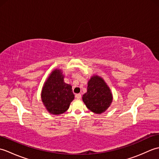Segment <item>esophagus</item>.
<instances>
[{
    "mask_svg": "<svg viewBox=\"0 0 159 159\" xmlns=\"http://www.w3.org/2000/svg\"><path fill=\"white\" fill-rule=\"evenodd\" d=\"M75 98L76 99H80L81 98V94H80V93H78V94H76L75 95Z\"/></svg>",
    "mask_w": 159,
    "mask_h": 159,
    "instance_id": "esophagus-1",
    "label": "esophagus"
}]
</instances>
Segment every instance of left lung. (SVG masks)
<instances>
[{
	"instance_id": "obj_1",
	"label": "left lung",
	"mask_w": 159,
	"mask_h": 159,
	"mask_svg": "<svg viewBox=\"0 0 159 159\" xmlns=\"http://www.w3.org/2000/svg\"><path fill=\"white\" fill-rule=\"evenodd\" d=\"M87 92L83 96L86 107L92 112L100 114L104 112L112 102L111 90L102 78L93 76L88 82Z\"/></svg>"
}]
</instances>
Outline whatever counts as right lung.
Returning <instances> with one entry per match:
<instances>
[{
  "mask_svg": "<svg viewBox=\"0 0 159 159\" xmlns=\"http://www.w3.org/2000/svg\"><path fill=\"white\" fill-rule=\"evenodd\" d=\"M74 98L72 86L64 83L61 70H54L44 83L42 92V102L47 110L53 115L63 113L69 109Z\"/></svg>",
  "mask_w": 159,
  "mask_h": 159,
  "instance_id": "add662e5",
  "label": "right lung"
}]
</instances>
